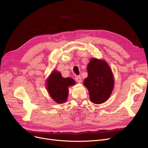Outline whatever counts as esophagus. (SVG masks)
<instances>
[{
    "label": "esophagus",
    "instance_id": "obj_1",
    "mask_svg": "<svg viewBox=\"0 0 148 148\" xmlns=\"http://www.w3.org/2000/svg\"><path fill=\"white\" fill-rule=\"evenodd\" d=\"M75 80L78 83H81L82 82V77L80 75H77L75 77Z\"/></svg>",
    "mask_w": 148,
    "mask_h": 148
}]
</instances>
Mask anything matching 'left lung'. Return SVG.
<instances>
[{"mask_svg":"<svg viewBox=\"0 0 148 148\" xmlns=\"http://www.w3.org/2000/svg\"><path fill=\"white\" fill-rule=\"evenodd\" d=\"M88 76L84 85L88 89L90 101L99 104L110 97L114 88L112 70L104 60L92 58L88 65Z\"/></svg>","mask_w":148,"mask_h":148,"instance_id":"left-lung-1","label":"left lung"}]
</instances>
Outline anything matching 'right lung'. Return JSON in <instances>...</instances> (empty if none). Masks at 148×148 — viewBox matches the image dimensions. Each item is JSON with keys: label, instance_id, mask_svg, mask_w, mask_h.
<instances>
[{"label": "right lung", "instance_id": "right-lung-1", "mask_svg": "<svg viewBox=\"0 0 148 148\" xmlns=\"http://www.w3.org/2000/svg\"><path fill=\"white\" fill-rule=\"evenodd\" d=\"M75 84L70 77L64 78L60 73L54 70L47 80L46 85L51 98L59 104L65 103L68 95V87Z\"/></svg>", "mask_w": 148, "mask_h": 148}]
</instances>
